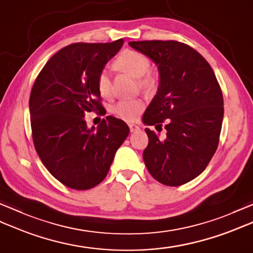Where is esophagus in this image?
Returning a JSON list of instances; mask_svg holds the SVG:
<instances>
[{
	"mask_svg": "<svg viewBox=\"0 0 253 253\" xmlns=\"http://www.w3.org/2000/svg\"><path fill=\"white\" fill-rule=\"evenodd\" d=\"M129 129L131 132H135V131H138L139 129H140V127H139L138 125H135V124H129Z\"/></svg>",
	"mask_w": 253,
	"mask_h": 253,
	"instance_id": "esophagus-1",
	"label": "esophagus"
}]
</instances>
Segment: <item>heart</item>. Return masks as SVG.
I'll return each mask as SVG.
<instances>
[{
  "label": "heart",
  "instance_id": "b5f03b06",
  "mask_svg": "<svg viewBox=\"0 0 253 253\" xmlns=\"http://www.w3.org/2000/svg\"><path fill=\"white\" fill-rule=\"evenodd\" d=\"M115 64L132 77L138 78L139 87L143 90L152 91L157 87V76L149 71L150 60L143 53L135 50H125L116 57ZM99 92L102 96L111 94V79L106 69H102L96 79ZM144 109V102L141 99H124L113 106V113L126 122L136 121Z\"/></svg>",
  "mask_w": 253,
  "mask_h": 253
}]
</instances>
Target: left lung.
I'll return each mask as SVG.
<instances>
[{"instance_id": "left-lung-1", "label": "left lung", "mask_w": 253, "mask_h": 253, "mask_svg": "<svg viewBox=\"0 0 253 253\" xmlns=\"http://www.w3.org/2000/svg\"><path fill=\"white\" fill-rule=\"evenodd\" d=\"M129 45L157 64L158 92L144 112L149 143L143 161L154 179L180 186L206 169L215 153L224 116L223 94L200 53L178 41H132Z\"/></svg>"}]
</instances>
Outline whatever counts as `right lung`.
<instances>
[{
	"mask_svg": "<svg viewBox=\"0 0 253 253\" xmlns=\"http://www.w3.org/2000/svg\"><path fill=\"white\" fill-rule=\"evenodd\" d=\"M124 40L111 43H74L46 62L32 85L29 110L32 139L42 163L72 189L87 190L109 173L129 127L106 116L89 128L85 112L105 110L96 79Z\"/></svg>",
	"mask_w": 253,
	"mask_h": 253,
	"instance_id": "add662e5",
	"label": "right lung"
}]
</instances>
